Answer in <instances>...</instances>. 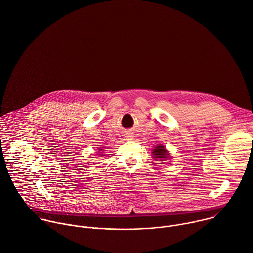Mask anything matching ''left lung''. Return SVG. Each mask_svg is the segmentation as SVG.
<instances>
[{"label":"left lung","instance_id":"1","mask_svg":"<svg viewBox=\"0 0 253 253\" xmlns=\"http://www.w3.org/2000/svg\"><path fill=\"white\" fill-rule=\"evenodd\" d=\"M153 157L154 158H156V159H160V160H162V159H167V158H169V154H168V152H167V150L165 149V147L164 146H158V147H156L154 150H153Z\"/></svg>","mask_w":253,"mask_h":253}]
</instances>
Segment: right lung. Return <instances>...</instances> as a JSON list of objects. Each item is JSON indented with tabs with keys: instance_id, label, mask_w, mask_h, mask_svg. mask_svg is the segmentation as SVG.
I'll return each instance as SVG.
<instances>
[{
	"instance_id": "obj_1",
	"label": "right lung",
	"mask_w": 253,
	"mask_h": 253,
	"mask_svg": "<svg viewBox=\"0 0 253 253\" xmlns=\"http://www.w3.org/2000/svg\"><path fill=\"white\" fill-rule=\"evenodd\" d=\"M101 150H102V149H101Z\"/></svg>"
}]
</instances>
